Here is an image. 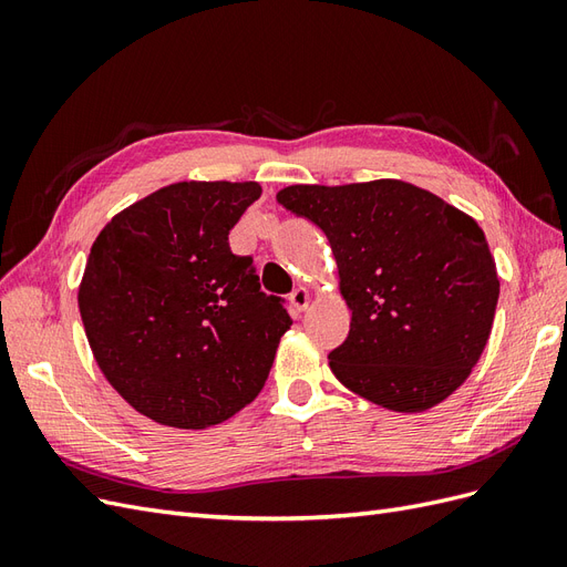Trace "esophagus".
I'll return each mask as SVG.
<instances>
[{"instance_id":"esophagus-1","label":"esophagus","mask_w":567,"mask_h":567,"mask_svg":"<svg viewBox=\"0 0 567 567\" xmlns=\"http://www.w3.org/2000/svg\"><path fill=\"white\" fill-rule=\"evenodd\" d=\"M290 305H293L296 312H302L307 305H310V290H307L305 286H298L293 293H290Z\"/></svg>"}]
</instances>
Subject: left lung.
<instances>
[{
    "label": "left lung",
    "mask_w": 567,
    "mask_h": 567,
    "mask_svg": "<svg viewBox=\"0 0 567 567\" xmlns=\"http://www.w3.org/2000/svg\"><path fill=\"white\" fill-rule=\"evenodd\" d=\"M277 200L329 238L350 333L336 379L373 404L425 411L468 379L492 331L499 279L477 221L400 179L296 184Z\"/></svg>",
    "instance_id": "1"
}]
</instances>
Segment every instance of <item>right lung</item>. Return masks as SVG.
<instances>
[{"instance_id": "obj_1", "label": "right lung", "mask_w": 567, "mask_h": 567, "mask_svg": "<svg viewBox=\"0 0 567 567\" xmlns=\"http://www.w3.org/2000/svg\"><path fill=\"white\" fill-rule=\"evenodd\" d=\"M257 182H179L130 205L96 236L80 284L84 333L109 383L163 425L200 431L262 390L284 298L260 290L229 231Z\"/></svg>"}]
</instances>
